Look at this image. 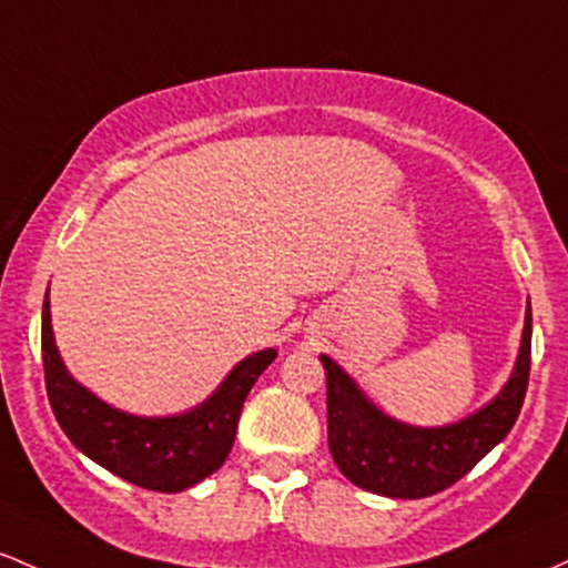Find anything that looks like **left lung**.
Listing matches in <instances>:
<instances>
[{"instance_id": "left-lung-1", "label": "left lung", "mask_w": 568, "mask_h": 568, "mask_svg": "<svg viewBox=\"0 0 568 568\" xmlns=\"http://www.w3.org/2000/svg\"><path fill=\"white\" fill-rule=\"evenodd\" d=\"M327 443L337 469L369 494L424 499L462 480L501 443L524 407L531 367V303H526L518 359L494 399L443 426H413L381 410L327 354Z\"/></svg>"}]
</instances>
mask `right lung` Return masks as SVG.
Returning <instances> with one entry per match:
<instances>
[{
  "instance_id": "obj_1",
  "label": "right lung",
  "mask_w": 568,
  "mask_h": 568,
  "mask_svg": "<svg viewBox=\"0 0 568 568\" xmlns=\"http://www.w3.org/2000/svg\"><path fill=\"white\" fill-rule=\"evenodd\" d=\"M273 359L276 348L244 356L201 405L176 416H136L74 381L55 346L50 286L44 292L42 365L55 422L91 462L146 490L180 494L225 464L246 394Z\"/></svg>"
}]
</instances>
